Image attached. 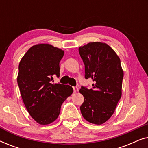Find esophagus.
Masks as SVG:
<instances>
[{
  "label": "esophagus",
  "instance_id": "obj_1",
  "mask_svg": "<svg viewBox=\"0 0 148 148\" xmlns=\"http://www.w3.org/2000/svg\"><path fill=\"white\" fill-rule=\"evenodd\" d=\"M73 91L74 92H77L79 91V88H77V87H73Z\"/></svg>",
  "mask_w": 148,
  "mask_h": 148
}]
</instances>
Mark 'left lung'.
I'll return each mask as SVG.
<instances>
[{
	"label": "left lung",
	"mask_w": 148,
	"mask_h": 148,
	"mask_svg": "<svg viewBox=\"0 0 148 148\" xmlns=\"http://www.w3.org/2000/svg\"><path fill=\"white\" fill-rule=\"evenodd\" d=\"M79 52L85 65V78L94 82L92 89H80L84 97L81 112L88 122L102 125L113 114L122 94L120 58L108 44L98 42L81 46Z\"/></svg>",
	"instance_id": "left-lung-1"
}]
</instances>
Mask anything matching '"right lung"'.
<instances>
[{
  "mask_svg": "<svg viewBox=\"0 0 148 148\" xmlns=\"http://www.w3.org/2000/svg\"><path fill=\"white\" fill-rule=\"evenodd\" d=\"M64 51L48 44L32 46L19 64L17 84L28 112L40 125L58 118L64 101L73 90L69 85L54 84L60 76L59 62Z\"/></svg>",
  "mask_w": 148,
  "mask_h": 148,
  "instance_id": "add662e5",
  "label": "right lung"
}]
</instances>
